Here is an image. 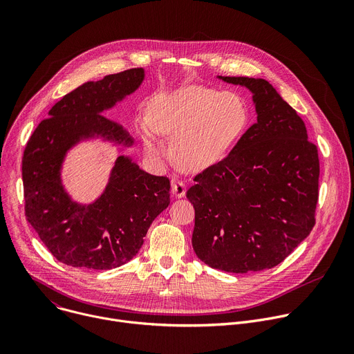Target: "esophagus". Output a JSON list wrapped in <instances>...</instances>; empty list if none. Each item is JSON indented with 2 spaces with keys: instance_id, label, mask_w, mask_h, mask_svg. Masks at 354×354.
I'll return each instance as SVG.
<instances>
[{
  "instance_id": "1",
  "label": "esophagus",
  "mask_w": 354,
  "mask_h": 354,
  "mask_svg": "<svg viewBox=\"0 0 354 354\" xmlns=\"http://www.w3.org/2000/svg\"><path fill=\"white\" fill-rule=\"evenodd\" d=\"M185 184L181 180H173L171 181V192L176 198H183L185 195Z\"/></svg>"
}]
</instances>
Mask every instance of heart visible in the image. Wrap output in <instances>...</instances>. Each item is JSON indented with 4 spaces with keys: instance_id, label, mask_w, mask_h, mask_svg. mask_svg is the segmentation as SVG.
<instances>
[{
    "instance_id": "heart-1",
    "label": "heart",
    "mask_w": 354,
    "mask_h": 354,
    "mask_svg": "<svg viewBox=\"0 0 354 354\" xmlns=\"http://www.w3.org/2000/svg\"><path fill=\"white\" fill-rule=\"evenodd\" d=\"M246 124L248 111L236 94L185 86L150 101L147 118L138 121V135L151 156L166 153L159 133L173 136L176 162L185 170L198 171L219 162Z\"/></svg>"
}]
</instances>
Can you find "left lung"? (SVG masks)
I'll list each match as a JSON object with an SVG mask.
<instances>
[{"label": "left lung", "mask_w": 354, "mask_h": 354, "mask_svg": "<svg viewBox=\"0 0 354 354\" xmlns=\"http://www.w3.org/2000/svg\"><path fill=\"white\" fill-rule=\"evenodd\" d=\"M253 94L257 122L219 163L194 177L192 248L212 268L243 274L280 264L315 225L318 149L268 82L219 77Z\"/></svg>", "instance_id": "1"}]
</instances>
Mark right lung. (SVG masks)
<instances>
[{
  "instance_id": "right-lung-1",
  "label": "right lung",
  "mask_w": 354,
  "mask_h": 354,
  "mask_svg": "<svg viewBox=\"0 0 354 354\" xmlns=\"http://www.w3.org/2000/svg\"><path fill=\"white\" fill-rule=\"evenodd\" d=\"M143 68H129L88 82L66 94L29 138L22 157L25 216L48 250L62 263L111 270L132 260L154 218L170 204V180L140 170L120 156L101 197L80 205L60 180L67 150L82 139L101 136L122 147L132 136L102 111L132 94Z\"/></svg>"
}]
</instances>
